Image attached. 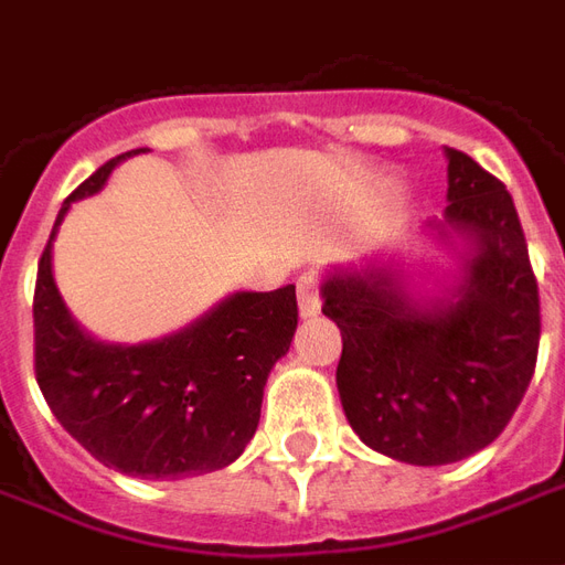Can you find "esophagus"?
I'll list each match as a JSON object with an SVG mask.
<instances>
[{
  "label": "esophagus",
  "mask_w": 565,
  "mask_h": 565,
  "mask_svg": "<svg viewBox=\"0 0 565 565\" xmlns=\"http://www.w3.org/2000/svg\"><path fill=\"white\" fill-rule=\"evenodd\" d=\"M299 318H315L320 315V296H318V281H315V275H306L302 281H299Z\"/></svg>",
  "instance_id": "1"
}]
</instances>
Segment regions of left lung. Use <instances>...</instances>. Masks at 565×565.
I'll return each instance as SVG.
<instances>
[{"mask_svg":"<svg viewBox=\"0 0 565 565\" xmlns=\"http://www.w3.org/2000/svg\"><path fill=\"white\" fill-rule=\"evenodd\" d=\"M448 209L424 233L457 257L436 290L396 259L332 266L323 315L342 330L335 384L363 445L412 466L472 457L505 429L539 354V284L509 190L462 150Z\"/></svg>","mask_w":565,"mask_h":565,"instance_id":"left-lung-1","label":"left lung"}]
</instances>
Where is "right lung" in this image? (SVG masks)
<instances>
[{
	"label": "right lung",
	"instance_id": "right-lung-1",
	"mask_svg": "<svg viewBox=\"0 0 565 565\" xmlns=\"http://www.w3.org/2000/svg\"><path fill=\"white\" fill-rule=\"evenodd\" d=\"M120 153L63 202L39 259L35 381L54 417L96 460L153 481L223 469L259 424L271 366L290 351L296 287L226 296L184 330L153 342H103L72 318L54 281V238L72 202L99 193Z\"/></svg>",
	"mask_w": 565,
	"mask_h": 565
}]
</instances>
